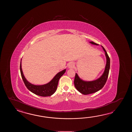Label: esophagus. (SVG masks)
<instances>
[{
  "instance_id": "34e87169",
  "label": "esophagus",
  "mask_w": 132,
  "mask_h": 132,
  "mask_svg": "<svg viewBox=\"0 0 132 132\" xmlns=\"http://www.w3.org/2000/svg\"><path fill=\"white\" fill-rule=\"evenodd\" d=\"M74 64H73V63H72V62H71L70 63H69V64H68V68H73L74 67Z\"/></svg>"
}]
</instances>
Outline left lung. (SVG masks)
Returning a JSON list of instances; mask_svg holds the SVG:
<instances>
[{"mask_svg":"<svg viewBox=\"0 0 132 132\" xmlns=\"http://www.w3.org/2000/svg\"><path fill=\"white\" fill-rule=\"evenodd\" d=\"M90 43L94 45H98V44L93 42H90ZM102 47L105 52V55L107 58V63L104 73L101 77L93 81H86L82 80L79 78L77 74L76 73L74 80L75 86L80 93L84 95H87L98 92L103 87L107 81L110 71V59L105 49L102 46Z\"/></svg>","mask_w":132,"mask_h":132,"instance_id":"left-lung-1","label":"left lung"}]
</instances>
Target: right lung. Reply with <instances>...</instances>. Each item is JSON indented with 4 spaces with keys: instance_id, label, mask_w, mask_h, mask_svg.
Returning <instances> with one entry per match:
<instances>
[{
    "instance_id": "add662e5",
    "label": "right lung",
    "mask_w": 132,
    "mask_h": 132,
    "mask_svg": "<svg viewBox=\"0 0 132 132\" xmlns=\"http://www.w3.org/2000/svg\"><path fill=\"white\" fill-rule=\"evenodd\" d=\"M20 69L21 76L26 87L31 92L34 93L36 95L42 97L50 96L55 93L57 89L59 79L65 72V69L57 73L53 79L47 84L42 85H35L28 82L23 76L22 70L21 61L20 63Z\"/></svg>"
}]
</instances>
